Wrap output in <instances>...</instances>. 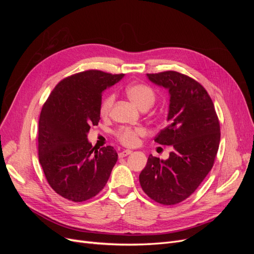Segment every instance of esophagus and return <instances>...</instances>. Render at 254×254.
<instances>
[{
    "label": "esophagus",
    "mask_w": 254,
    "mask_h": 254,
    "mask_svg": "<svg viewBox=\"0 0 254 254\" xmlns=\"http://www.w3.org/2000/svg\"><path fill=\"white\" fill-rule=\"evenodd\" d=\"M132 152V150H130V149H126V150H123V151H121V152H119V157L120 158H124V157H127L128 155H130V153Z\"/></svg>",
    "instance_id": "1"
}]
</instances>
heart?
Instances as JSON below:
<instances>
[{
    "label": "heart",
    "instance_id": "1",
    "mask_svg": "<svg viewBox=\"0 0 254 254\" xmlns=\"http://www.w3.org/2000/svg\"><path fill=\"white\" fill-rule=\"evenodd\" d=\"M126 93L132 103L141 110L149 109L156 99V94L153 90L143 83L130 84L126 89ZM113 102L114 94H108L104 97L101 108H99V113H101L102 117H106V115L109 114ZM143 133L144 130L141 128L123 127L117 131V136L122 144L126 146H133L136 144L139 135H142Z\"/></svg>",
    "mask_w": 254,
    "mask_h": 254
}]
</instances>
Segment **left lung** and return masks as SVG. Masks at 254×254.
Listing matches in <instances>:
<instances>
[{"label":"left lung","mask_w":254,"mask_h":254,"mask_svg":"<svg viewBox=\"0 0 254 254\" xmlns=\"http://www.w3.org/2000/svg\"><path fill=\"white\" fill-rule=\"evenodd\" d=\"M168 90V125L155 142L172 146L166 160L149 156L141 172L146 194L161 204H177L190 197L212 170L220 141V127L210 95L200 83L175 71L147 74Z\"/></svg>","instance_id":"1"}]
</instances>
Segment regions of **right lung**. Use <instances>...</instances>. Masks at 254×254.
Masks as SVG:
<instances>
[{
	"mask_svg": "<svg viewBox=\"0 0 254 254\" xmlns=\"http://www.w3.org/2000/svg\"><path fill=\"white\" fill-rule=\"evenodd\" d=\"M123 77L97 70L72 75L57 84L41 110L39 162L51 188L68 200L97 195L117 163L112 146L95 150L88 133L101 120L102 93Z\"/></svg>",
	"mask_w": 254,
	"mask_h": 254,
	"instance_id": "add662e5",
	"label": "right lung"
}]
</instances>
